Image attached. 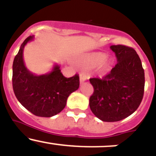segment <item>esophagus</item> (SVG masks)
<instances>
[{
    "mask_svg": "<svg viewBox=\"0 0 156 156\" xmlns=\"http://www.w3.org/2000/svg\"><path fill=\"white\" fill-rule=\"evenodd\" d=\"M79 78H80V82L82 83L87 79L88 76H87V75H86L85 73H84V72H83V73L80 74Z\"/></svg>",
    "mask_w": 156,
    "mask_h": 156,
    "instance_id": "1",
    "label": "esophagus"
}]
</instances>
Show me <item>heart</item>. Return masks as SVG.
<instances>
[{
    "mask_svg": "<svg viewBox=\"0 0 156 156\" xmlns=\"http://www.w3.org/2000/svg\"><path fill=\"white\" fill-rule=\"evenodd\" d=\"M106 56L104 53H96L90 55L84 59V67L86 68H95L97 66L100 65V72L102 73H106L109 69V62L107 60H105Z\"/></svg>",
    "mask_w": 156,
    "mask_h": 156,
    "instance_id": "b5f03b06",
    "label": "heart"
}]
</instances>
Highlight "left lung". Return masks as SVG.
Wrapping results in <instances>:
<instances>
[{"label": "left lung", "instance_id": "left-lung-1", "mask_svg": "<svg viewBox=\"0 0 156 156\" xmlns=\"http://www.w3.org/2000/svg\"><path fill=\"white\" fill-rule=\"evenodd\" d=\"M117 64L102 78H90L94 93L89 100L92 112L103 122H119L133 114L142 102L145 75L133 48L122 44L110 47Z\"/></svg>", "mask_w": 156, "mask_h": 156}]
</instances>
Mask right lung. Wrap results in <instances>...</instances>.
<instances>
[{
  "label": "right lung",
  "mask_w": 156,
  "mask_h": 156,
  "mask_svg": "<svg viewBox=\"0 0 156 156\" xmlns=\"http://www.w3.org/2000/svg\"><path fill=\"white\" fill-rule=\"evenodd\" d=\"M33 39L29 36L23 41L12 64V89L20 103L33 115L39 117H52L60 112L66 105L72 92L79 87V76L75 74L66 78L59 66L51 72L34 75L25 66L23 48Z\"/></svg>",
  "instance_id": "right-lung-1"
}]
</instances>
